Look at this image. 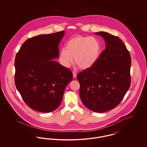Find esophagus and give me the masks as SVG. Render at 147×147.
<instances>
[{
	"label": "esophagus",
	"mask_w": 147,
	"mask_h": 147,
	"mask_svg": "<svg viewBox=\"0 0 147 147\" xmlns=\"http://www.w3.org/2000/svg\"><path fill=\"white\" fill-rule=\"evenodd\" d=\"M73 78H76L77 76V74L75 72V71H73Z\"/></svg>",
	"instance_id": "obj_1"
}]
</instances>
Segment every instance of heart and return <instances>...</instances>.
Listing matches in <instances>:
<instances>
[{
    "mask_svg": "<svg viewBox=\"0 0 147 147\" xmlns=\"http://www.w3.org/2000/svg\"><path fill=\"white\" fill-rule=\"evenodd\" d=\"M101 44L96 37L77 35L66 43L65 48L61 49L59 61L65 68H69L73 62L82 69L92 67L100 56Z\"/></svg>",
    "mask_w": 147,
    "mask_h": 147,
    "instance_id": "obj_1",
    "label": "heart"
}]
</instances>
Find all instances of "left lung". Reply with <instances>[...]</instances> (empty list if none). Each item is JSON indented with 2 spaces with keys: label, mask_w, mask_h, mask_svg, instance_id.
Masks as SVG:
<instances>
[{
  "label": "left lung",
  "mask_w": 147,
  "mask_h": 147,
  "mask_svg": "<svg viewBox=\"0 0 147 147\" xmlns=\"http://www.w3.org/2000/svg\"><path fill=\"white\" fill-rule=\"evenodd\" d=\"M106 42L97 62L77 76L79 94L84 106L95 112L116 107L129 88L131 58L123 41L106 32H95Z\"/></svg>",
  "instance_id": "8db88e82"
}]
</instances>
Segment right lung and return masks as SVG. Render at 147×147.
<instances>
[{
    "instance_id": "right-lung-1",
    "label": "right lung",
    "mask_w": 147,
    "mask_h": 147,
    "mask_svg": "<svg viewBox=\"0 0 147 147\" xmlns=\"http://www.w3.org/2000/svg\"><path fill=\"white\" fill-rule=\"evenodd\" d=\"M62 31L30 38L15 59V83L23 100L36 111L50 112L60 105L72 72L53 59L59 57Z\"/></svg>"
}]
</instances>
